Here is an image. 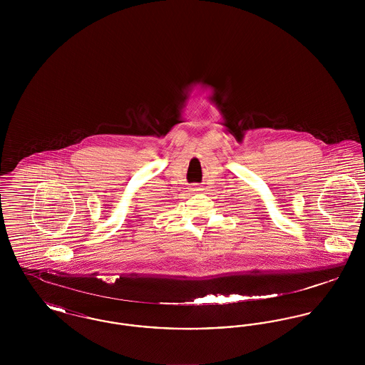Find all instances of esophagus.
<instances>
[{
    "label": "esophagus",
    "mask_w": 365,
    "mask_h": 365,
    "mask_svg": "<svg viewBox=\"0 0 365 365\" xmlns=\"http://www.w3.org/2000/svg\"><path fill=\"white\" fill-rule=\"evenodd\" d=\"M190 190L192 191V192H201L202 189H201V186H197V185H195V186L191 187Z\"/></svg>",
    "instance_id": "obj_1"
}]
</instances>
